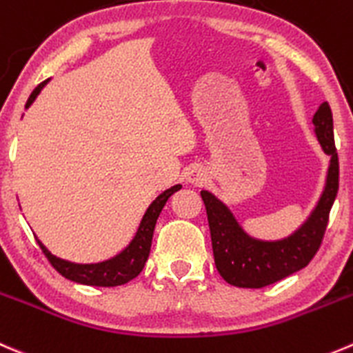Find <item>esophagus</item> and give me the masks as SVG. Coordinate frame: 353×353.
Wrapping results in <instances>:
<instances>
[{
  "mask_svg": "<svg viewBox=\"0 0 353 353\" xmlns=\"http://www.w3.org/2000/svg\"><path fill=\"white\" fill-rule=\"evenodd\" d=\"M186 181L190 184H193V186H201L207 181V174L200 167H191L186 172Z\"/></svg>",
  "mask_w": 353,
  "mask_h": 353,
  "instance_id": "esophagus-1",
  "label": "esophagus"
}]
</instances>
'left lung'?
Segmentation results:
<instances>
[{
    "instance_id": "left-lung-1",
    "label": "left lung",
    "mask_w": 353,
    "mask_h": 353,
    "mask_svg": "<svg viewBox=\"0 0 353 353\" xmlns=\"http://www.w3.org/2000/svg\"><path fill=\"white\" fill-rule=\"evenodd\" d=\"M321 148L330 155L326 184L307 221L288 238L265 241L250 236L231 208L210 191H201L207 208L215 268L225 283L239 288H263L300 271L314 259L323 241L330 210L338 193V153L334 148L333 114L324 101L312 119Z\"/></svg>"
}]
</instances>
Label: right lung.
I'll return each mask as SVG.
<instances>
[{"mask_svg": "<svg viewBox=\"0 0 353 353\" xmlns=\"http://www.w3.org/2000/svg\"><path fill=\"white\" fill-rule=\"evenodd\" d=\"M50 81V79H48ZM48 81L41 82L36 90L30 93L29 100H27L26 108H29L34 103V100L37 98V94L41 93L44 85L48 84ZM181 184L169 188V190L163 191L162 194L155 198L152 201L148 208H146L145 215H143L141 222H139V228L136 231L132 241L122 250L119 255L112 256V259L105 260V262L98 263H75L68 262V260L58 259L54 256L43 243L37 239L41 250H43L44 255L48 256L50 263L60 272L63 278L70 279L74 283H81V285L88 286H105V288H110V286H121L129 283L131 279H134L139 272L145 268L146 260H148L150 248H152V239H153V231H155L157 219H159L160 212L165 207L167 200L172 196L176 191L181 190Z\"/></svg>", "mask_w": 353, "mask_h": 353, "instance_id": "1", "label": "right lung"}]
</instances>
